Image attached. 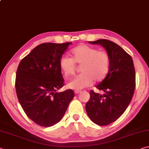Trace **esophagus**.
<instances>
[{
    "instance_id": "esophagus-1",
    "label": "esophagus",
    "mask_w": 149,
    "mask_h": 149,
    "mask_svg": "<svg viewBox=\"0 0 149 149\" xmlns=\"http://www.w3.org/2000/svg\"><path fill=\"white\" fill-rule=\"evenodd\" d=\"M74 93H75V94H79V93H81V91L75 90V91H74Z\"/></svg>"
}]
</instances>
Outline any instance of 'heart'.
<instances>
[{"instance_id":"heart-1","label":"heart","mask_w":149,"mask_h":149,"mask_svg":"<svg viewBox=\"0 0 149 149\" xmlns=\"http://www.w3.org/2000/svg\"><path fill=\"white\" fill-rule=\"evenodd\" d=\"M71 58L62 57L59 61L60 70L65 77L74 75L76 65H81V74L70 82L68 86L75 90L89 87L93 83L104 80L109 71L110 58L107 52L98 50L86 45H81L70 52Z\"/></svg>"}]
</instances>
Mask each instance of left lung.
<instances>
[{
	"label": "left lung",
	"mask_w": 149,
	"mask_h": 149,
	"mask_svg": "<svg viewBox=\"0 0 149 149\" xmlns=\"http://www.w3.org/2000/svg\"><path fill=\"white\" fill-rule=\"evenodd\" d=\"M89 42L100 45L107 50L110 67L107 77L96 87L103 94L91 91L85 109L95 123L107 125L123 114L132 99L135 87V68L132 56L115 42L107 39Z\"/></svg>",
	"instance_id": "left-lung-1"
}]
</instances>
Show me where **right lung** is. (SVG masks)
Returning <instances> with one entry per match:
<instances>
[{
  "instance_id": "right-lung-1",
  "label": "right lung",
  "mask_w": 149,
  "mask_h": 149,
  "mask_svg": "<svg viewBox=\"0 0 149 149\" xmlns=\"http://www.w3.org/2000/svg\"><path fill=\"white\" fill-rule=\"evenodd\" d=\"M71 44L42 43L17 67L15 81L17 99L29 119L42 127L58 122L74 97L72 89L56 91L64 85L60 59Z\"/></svg>"
}]
</instances>
